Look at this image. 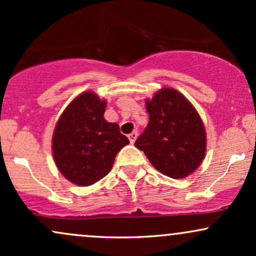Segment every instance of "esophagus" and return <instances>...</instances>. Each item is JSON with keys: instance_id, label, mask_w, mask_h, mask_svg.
Masks as SVG:
<instances>
[{"instance_id": "esophagus-1", "label": "esophagus", "mask_w": 256, "mask_h": 256, "mask_svg": "<svg viewBox=\"0 0 256 256\" xmlns=\"http://www.w3.org/2000/svg\"><path fill=\"white\" fill-rule=\"evenodd\" d=\"M137 136H138L137 131H134V132H131V134H128V140H130V143H131V144H134V140H136Z\"/></svg>"}]
</instances>
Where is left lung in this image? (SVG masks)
<instances>
[{
	"label": "left lung",
	"mask_w": 256,
	"mask_h": 256,
	"mask_svg": "<svg viewBox=\"0 0 256 256\" xmlns=\"http://www.w3.org/2000/svg\"><path fill=\"white\" fill-rule=\"evenodd\" d=\"M149 124L134 142L158 172L185 178L201 165L206 154L204 122L194 106L171 88L146 101Z\"/></svg>",
	"instance_id": "obj_1"
}]
</instances>
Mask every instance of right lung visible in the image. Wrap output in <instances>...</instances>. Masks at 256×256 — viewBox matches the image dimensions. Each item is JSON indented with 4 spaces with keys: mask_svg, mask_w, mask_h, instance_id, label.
<instances>
[{
    "mask_svg": "<svg viewBox=\"0 0 256 256\" xmlns=\"http://www.w3.org/2000/svg\"><path fill=\"white\" fill-rule=\"evenodd\" d=\"M106 104L85 91L67 106L55 126V165L73 184L88 186L107 176L120 149L130 143L116 122L104 118Z\"/></svg>",
    "mask_w": 256,
    "mask_h": 256,
    "instance_id": "add662e5",
    "label": "right lung"
}]
</instances>
